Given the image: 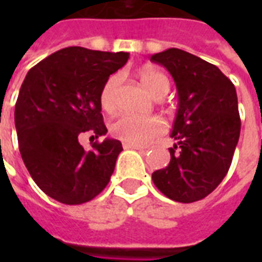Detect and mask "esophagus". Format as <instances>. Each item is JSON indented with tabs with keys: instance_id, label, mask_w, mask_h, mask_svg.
Here are the masks:
<instances>
[{
	"instance_id": "1",
	"label": "esophagus",
	"mask_w": 262,
	"mask_h": 262,
	"mask_svg": "<svg viewBox=\"0 0 262 262\" xmlns=\"http://www.w3.org/2000/svg\"><path fill=\"white\" fill-rule=\"evenodd\" d=\"M123 148L125 149H137V151H145L147 148L137 145V144H130V143H123Z\"/></svg>"
}]
</instances>
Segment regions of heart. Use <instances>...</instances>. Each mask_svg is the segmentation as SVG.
I'll return each mask as SVG.
<instances>
[{
    "label": "heart",
    "instance_id": "heart-1",
    "mask_svg": "<svg viewBox=\"0 0 262 262\" xmlns=\"http://www.w3.org/2000/svg\"><path fill=\"white\" fill-rule=\"evenodd\" d=\"M140 80L152 98L167 95L170 80L163 72L152 67H145L140 71ZM121 83V76L114 75L107 80L100 92V103L104 110L111 111L115 106V94ZM164 130V123L156 117H136L130 114L119 115L111 125V133L125 143L145 145L160 136Z\"/></svg>",
    "mask_w": 262,
    "mask_h": 262
}]
</instances>
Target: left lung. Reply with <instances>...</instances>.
I'll return each mask as SVG.
<instances>
[{"label": "left lung", "mask_w": 262, "mask_h": 262, "mask_svg": "<svg viewBox=\"0 0 262 262\" xmlns=\"http://www.w3.org/2000/svg\"><path fill=\"white\" fill-rule=\"evenodd\" d=\"M177 85L178 108L167 167L152 172L155 186L178 203H194L219 186L231 166L239 140L238 98L219 68L181 49L151 55Z\"/></svg>", "instance_id": "obj_1"}]
</instances>
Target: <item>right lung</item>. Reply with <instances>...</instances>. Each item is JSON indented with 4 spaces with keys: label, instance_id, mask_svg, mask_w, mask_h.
I'll return each mask as SVG.
<instances>
[{
    "label": "right lung",
    "instance_id": "obj_1",
    "mask_svg": "<svg viewBox=\"0 0 262 262\" xmlns=\"http://www.w3.org/2000/svg\"><path fill=\"white\" fill-rule=\"evenodd\" d=\"M129 53L73 46L31 68L14 107V125L23 162L49 197L68 205L87 203L107 186L122 144L95 141L84 149L80 136L107 133L100 92Z\"/></svg>",
    "mask_w": 262,
    "mask_h": 262
}]
</instances>
